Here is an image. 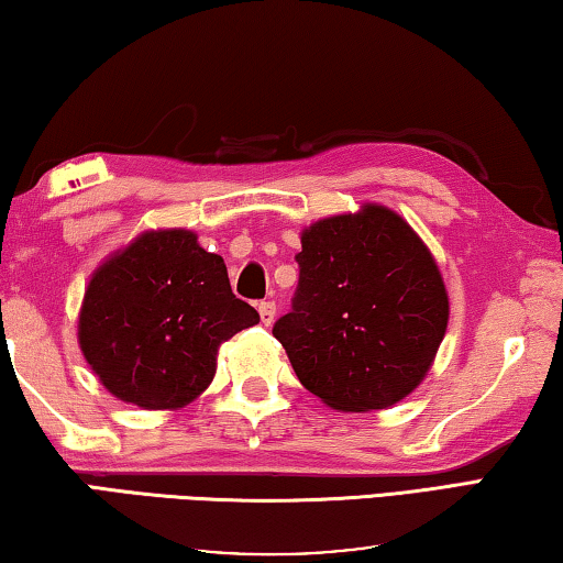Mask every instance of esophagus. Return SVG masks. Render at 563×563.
Returning <instances> with one entry per match:
<instances>
[{
	"label": "esophagus",
	"instance_id": "obj_1",
	"mask_svg": "<svg viewBox=\"0 0 563 563\" xmlns=\"http://www.w3.org/2000/svg\"><path fill=\"white\" fill-rule=\"evenodd\" d=\"M257 313H261V320L265 325H271L275 320V302L273 300H263L261 306H257Z\"/></svg>",
	"mask_w": 563,
	"mask_h": 563
}]
</instances>
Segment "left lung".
<instances>
[{
	"mask_svg": "<svg viewBox=\"0 0 563 563\" xmlns=\"http://www.w3.org/2000/svg\"><path fill=\"white\" fill-rule=\"evenodd\" d=\"M290 313L275 320L292 371L335 410H380L431 368L449 325L439 265L380 205L318 220L300 238Z\"/></svg>",
	"mask_w": 563,
	"mask_h": 563,
	"instance_id": "obj_1",
	"label": "left lung"
}]
</instances>
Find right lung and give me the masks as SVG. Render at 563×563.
<instances>
[{"label": "right lung", "mask_w": 563, "mask_h": 563, "mask_svg": "<svg viewBox=\"0 0 563 563\" xmlns=\"http://www.w3.org/2000/svg\"><path fill=\"white\" fill-rule=\"evenodd\" d=\"M261 316L235 298L222 257L190 230L140 235L87 285L79 345L112 396L180 408L216 376L218 345Z\"/></svg>", "instance_id": "right-lung-1"}]
</instances>
